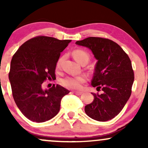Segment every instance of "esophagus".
I'll list each match as a JSON object with an SVG mask.
<instances>
[{
    "label": "esophagus",
    "mask_w": 148,
    "mask_h": 148,
    "mask_svg": "<svg viewBox=\"0 0 148 148\" xmlns=\"http://www.w3.org/2000/svg\"><path fill=\"white\" fill-rule=\"evenodd\" d=\"M72 92L74 93V94L76 95H81L83 93L82 92H79V91H73Z\"/></svg>",
    "instance_id": "obj_1"
}]
</instances>
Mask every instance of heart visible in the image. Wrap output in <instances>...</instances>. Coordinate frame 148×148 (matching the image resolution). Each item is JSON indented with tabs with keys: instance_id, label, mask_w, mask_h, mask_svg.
Masks as SVG:
<instances>
[{
	"instance_id": "obj_1",
	"label": "heart",
	"mask_w": 148,
	"mask_h": 148,
	"mask_svg": "<svg viewBox=\"0 0 148 148\" xmlns=\"http://www.w3.org/2000/svg\"><path fill=\"white\" fill-rule=\"evenodd\" d=\"M73 56L75 60L79 63L84 62H88L90 56L88 53L83 49H76L73 52ZM62 58L58 61L57 68L60 67ZM86 81V77L85 76H67L60 80V84L62 86L71 89H79L81 85Z\"/></svg>"
}]
</instances>
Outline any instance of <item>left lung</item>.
<instances>
[{"label": "left lung", "mask_w": 148, "mask_h": 148, "mask_svg": "<svg viewBox=\"0 0 148 148\" xmlns=\"http://www.w3.org/2000/svg\"><path fill=\"white\" fill-rule=\"evenodd\" d=\"M76 44L89 48L98 60L91 84L101 94L92 92L94 100L85 106V112L97 121L111 120L123 110L132 94L134 73L130 58L109 39L90 37Z\"/></svg>", "instance_id": "obj_1"}]
</instances>
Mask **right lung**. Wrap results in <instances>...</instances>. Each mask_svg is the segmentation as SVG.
<instances>
[{
  "mask_svg": "<svg viewBox=\"0 0 148 148\" xmlns=\"http://www.w3.org/2000/svg\"><path fill=\"white\" fill-rule=\"evenodd\" d=\"M70 42L40 35L23 43L13 56L9 72L12 96L28 120L43 123L60 111L61 99L69 91L59 85L44 90L42 84L56 79L60 53Z\"/></svg>",
  "mask_w": 148,
  "mask_h": 148,
  "instance_id": "obj_1",
  "label": "right lung"
}]
</instances>
